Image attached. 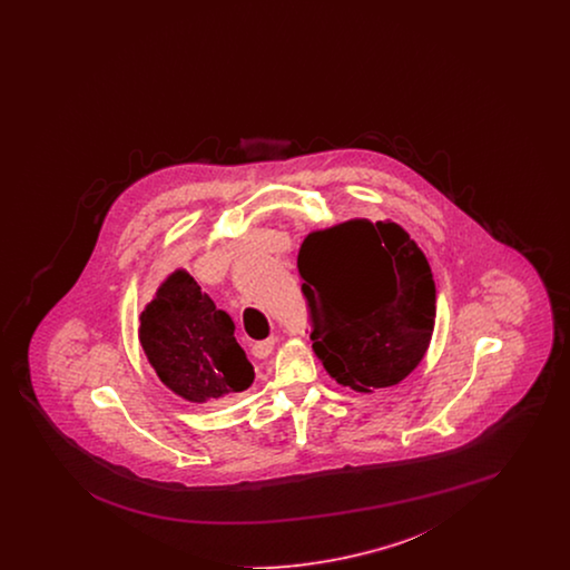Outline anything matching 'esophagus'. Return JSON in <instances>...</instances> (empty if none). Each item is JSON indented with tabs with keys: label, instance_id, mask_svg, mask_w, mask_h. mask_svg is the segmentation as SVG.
Listing matches in <instances>:
<instances>
[{
	"label": "esophagus",
	"instance_id": "obj_1",
	"mask_svg": "<svg viewBox=\"0 0 570 570\" xmlns=\"http://www.w3.org/2000/svg\"><path fill=\"white\" fill-rule=\"evenodd\" d=\"M275 342H277V337L272 335L269 340H265V342H258V344H254V354L256 356H269L272 354L273 348H275Z\"/></svg>",
	"mask_w": 570,
	"mask_h": 570
}]
</instances>
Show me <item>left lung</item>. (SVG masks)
<instances>
[{
	"label": "left lung",
	"mask_w": 570,
	"mask_h": 570,
	"mask_svg": "<svg viewBox=\"0 0 570 570\" xmlns=\"http://www.w3.org/2000/svg\"><path fill=\"white\" fill-rule=\"evenodd\" d=\"M297 267L312 348L331 379L372 393L421 363L434 333V275L400 224L356 217L314 230Z\"/></svg>",
	"instance_id": "obj_1"
}]
</instances>
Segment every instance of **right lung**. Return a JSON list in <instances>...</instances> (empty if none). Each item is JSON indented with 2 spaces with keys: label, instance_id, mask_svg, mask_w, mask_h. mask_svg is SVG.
Here are the masks:
<instances>
[{
  "label": "right lung",
  "instance_id": "right-lung-1",
  "mask_svg": "<svg viewBox=\"0 0 570 570\" xmlns=\"http://www.w3.org/2000/svg\"><path fill=\"white\" fill-rule=\"evenodd\" d=\"M138 340L158 379L191 404L242 393L254 382L233 318L184 269L170 273L145 305Z\"/></svg>",
  "mask_w": 570,
  "mask_h": 570
}]
</instances>
